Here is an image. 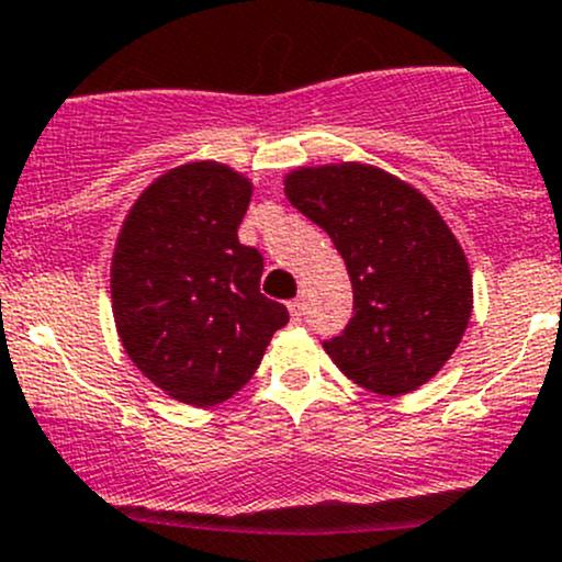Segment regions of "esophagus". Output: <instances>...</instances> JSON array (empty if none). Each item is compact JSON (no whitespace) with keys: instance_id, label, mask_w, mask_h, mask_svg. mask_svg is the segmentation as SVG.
<instances>
[{"instance_id":"34e87169","label":"esophagus","mask_w":562,"mask_h":562,"mask_svg":"<svg viewBox=\"0 0 562 562\" xmlns=\"http://www.w3.org/2000/svg\"><path fill=\"white\" fill-rule=\"evenodd\" d=\"M288 310H291V315L296 317V321H299V317L304 315V299H302V296H299V299H291V302H288Z\"/></svg>"}]
</instances>
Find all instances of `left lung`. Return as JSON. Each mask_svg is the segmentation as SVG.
Returning a JSON list of instances; mask_svg holds the SVG:
<instances>
[{
	"instance_id": "1",
	"label": "left lung",
	"mask_w": 562,
	"mask_h": 562,
	"mask_svg": "<svg viewBox=\"0 0 562 562\" xmlns=\"http://www.w3.org/2000/svg\"><path fill=\"white\" fill-rule=\"evenodd\" d=\"M285 195L331 236L353 285V317L323 348L361 389L407 394L449 361L468 328L473 282L432 203L378 168H302Z\"/></svg>"
}]
</instances>
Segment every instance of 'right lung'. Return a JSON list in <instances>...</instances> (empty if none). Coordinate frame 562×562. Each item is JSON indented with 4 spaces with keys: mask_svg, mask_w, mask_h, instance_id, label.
Wrapping results in <instances>:
<instances>
[{
    "mask_svg": "<svg viewBox=\"0 0 562 562\" xmlns=\"http://www.w3.org/2000/svg\"><path fill=\"white\" fill-rule=\"evenodd\" d=\"M252 184L217 162H190L130 209L111 269L124 350L155 386L217 405L258 370L285 304L260 293L263 255L239 241Z\"/></svg>",
    "mask_w": 562,
    "mask_h": 562,
    "instance_id": "right-lung-1",
    "label": "right lung"
}]
</instances>
